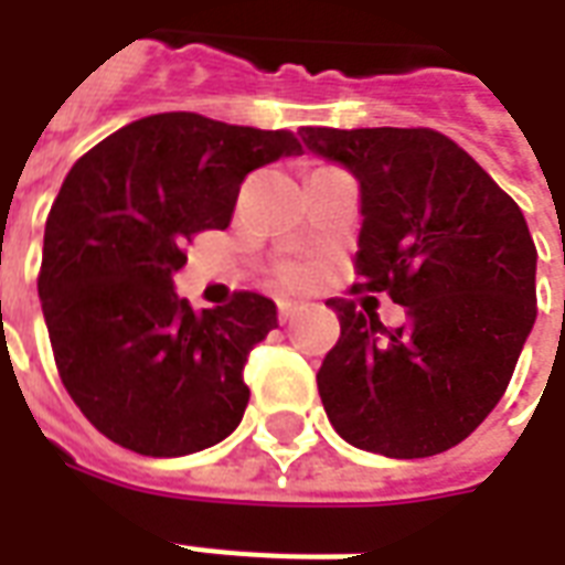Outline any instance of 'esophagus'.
I'll return each instance as SVG.
<instances>
[{
    "label": "esophagus",
    "instance_id": "34e87169",
    "mask_svg": "<svg viewBox=\"0 0 565 565\" xmlns=\"http://www.w3.org/2000/svg\"><path fill=\"white\" fill-rule=\"evenodd\" d=\"M299 310H301L299 301H278V319H281V322H290Z\"/></svg>",
    "mask_w": 565,
    "mask_h": 565
}]
</instances>
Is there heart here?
<instances>
[{"mask_svg": "<svg viewBox=\"0 0 565 565\" xmlns=\"http://www.w3.org/2000/svg\"><path fill=\"white\" fill-rule=\"evenodd\" d=\"M281 281L290 284V287H296V284L305 281V273H301L299 266H284V269H281Z\"/></svg>", "mask_w": 565, "mask_h": 565, "instance_id": "obj_1", "label": "heart"}]
</instances>
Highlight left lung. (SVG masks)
<instances>
[{
	"instance_id": "1",
	"label": "left lung",
	"mask_w": 565,
	"mask_h": 565,
	"mask_svg": "<svg viewBox=\"0 0 565 565\" xmlns=\"http://www.w3.org/2000/svg\"><path fill=\"white\" fill-rule=\"evenodd\" d=\"M361 184L354 290L386 292L402 328L328 299L340 340L319 366L345 443L413 460L463 443L499 404L536 319V246L519 204L430 128H301Z\"/></svg>"
}]
</instances>
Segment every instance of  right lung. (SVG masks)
<instances>
[{"instance_id":"right-lung-1","label":"right lung","mask_w":565,"mask_h":565,"mask_svg":"<svg viewBox=\"0 0 565 565\" xmlns=\"http://www.w3.org/2000/svg\"><path fill=\"white\" fill-rule=\"evenodd\" d=\"M301 154L290 131L172 110L119 128L66 172L46 220L38 292L66 393L96 430L146 457H184L237 428L248 352L275 301L234 292L202 313L172 275L184 246L228 228L248 172Z\"/></svg>"}]
</instances>
